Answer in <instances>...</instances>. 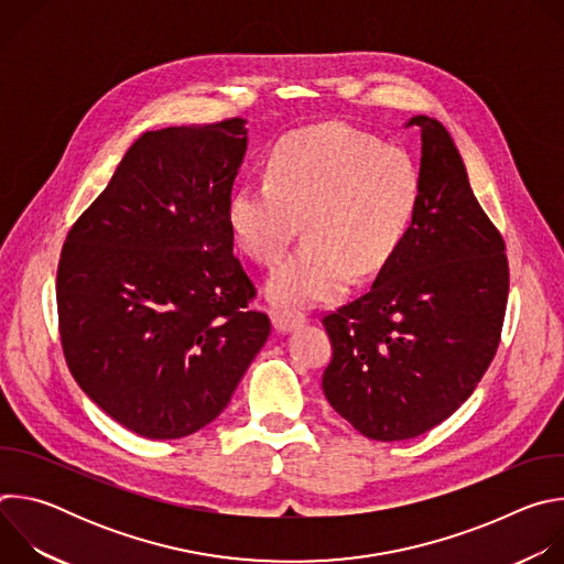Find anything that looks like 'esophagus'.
<instances>
[{
    "instance_id": "1",
    "label": "esophagus",
    "mask_w": 564,
    "mask_h": 564,
    "mask_svg": "<svg viewBox=\"0 0 564 564\" xmlns=\"http://www.w3.org/2000/svg\"><path fill=\"white\" fill-rule=\"evenodd\" d=\"M305 316L303 314H292V312H274L272 314V326L276 333H292L294 328L305 324Z\"/></svg>"
}]
</instances>
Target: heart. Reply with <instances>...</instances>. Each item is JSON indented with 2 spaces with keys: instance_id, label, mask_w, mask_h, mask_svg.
Here are the masks:
<instances>
[{
  "instance_id": "obj_1",
  "label": "heart",
  "mask_w": 564,
  "mask_h": 564,
  "mask_svg": "<svg viewBox=\"0 0 564 564\" xmlns=\"http://www.w3.org/2000/svg\"><path fill=\"white\" fill-rule=\"evenodd\" d=\"M415 160L372 133L326 122L285 133L268 153L265 181L240 183L227 198L236 243L276 263L299 229L303 243L268 279V296L301 310L337 296L346 279L381 272L417 216Z\"/></svg>"
}]
</instances>
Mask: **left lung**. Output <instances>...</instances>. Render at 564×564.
I'll list each match as a JSON object with an SVG mask.
<instances>
[{
	"mask_svg": "<svg viewBox=\"0 0 564 564\" xmlns=\"http://www.w3.org/2000/svg\"><path fill=\"white\" fill-rule=\"evenodd\" d=\"M422 203L370 290L324 316L330 406L377 442L413 440L451 417L496 357L509 296L505 240L479 207L464 160L429 116Z\"/></svg>",
	"mask_w": 564,
	"mask_h": 564,
	"instance_id": "1",
	"label": "left lung"
}]
</instances>
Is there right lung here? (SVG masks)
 <instances>
[{"label":"right lung","instance_id":"obj_1","mask_svg":"<svg viewBox=\"0 0 564 564\" xmlns=\"http://www.w3.org/2000/svg\"><path fill=\"white\" fill-rule=\"evenodd\" d=\"M246 149L243 118L142 133L64 240L55 292L68 370L140 437L214 422L270 337L225 218Z\"/></svg>","mask_w":564,"mask_h":564}]
</instances>
